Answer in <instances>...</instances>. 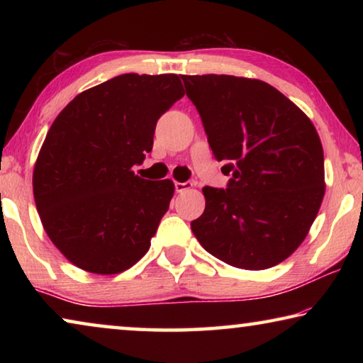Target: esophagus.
I'll return each mask as SVG.
<instances>
[{
	"mask_svg": "<svg viewBox=\"0 0 363 363\" xmlns=\"http://www.w3.org/2000/svg\"><path fill=\"white\" fill-rule=\"evenodd\" d=\"M194 187V184L192 182H179V181H176L174 182V189H176V192H186V190H189V189H192Z\"/></svg>",
	"mask_w": 363,
	"mask_h": 363,
	"instance_id": "obj_1",
	"label": "esophagus"
}]
</instances>
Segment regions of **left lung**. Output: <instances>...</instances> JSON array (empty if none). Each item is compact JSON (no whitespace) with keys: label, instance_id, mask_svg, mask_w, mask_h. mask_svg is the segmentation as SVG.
Segmentation results:
<instances>
[{"label":"left lung","instance_id":"1","mask_svg":"<svg viewBox=\"0 0 363 363\" xmlns=\"http://www.w3.org/2000/svg\"><path fill=\"white\" fill-rule=\"evenodd\" d=\"M211 150L232 179L203 187L192 232L233 267L262 270L293 255L325 195L323 149L303 110L274 86L232 75H182Z\"/></svg>","mask_w":363,"mask_h":363}]
</instances>
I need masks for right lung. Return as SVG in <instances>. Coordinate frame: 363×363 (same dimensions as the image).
I'll list each match as a JSON object with an SVG mask.
<instances>
[{
  "instance_id": "right-lung-1",
  "label": "right lung",
  "mask_w": 363,
  "mask_h": 363,
  "mask_svg": "<svg viewBox=\"0 0 363 363\" xmlns=\"http://www.w3.org/2000/svg\"><path fill=\"white\" fill-rule=\"evenodd\" d=\"M184 96L174 73H125L79 93L49 128L33 169L41 224L77 267L112 275L150 248L173 181L134 174L160 116Z\"/></svg>"
}]
</instances>
